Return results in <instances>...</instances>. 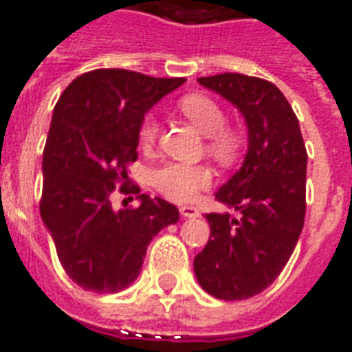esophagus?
<instances>
[{
  "label": "esophagus",
  "mask_w": 352,
  "mask_h": 352,
  "mask_svg": "<svg viewBox=\"0 0 352 352\" xmlns=\"http://www.w3.org/2000/svg\"><path fill=\"white\" fill-rule=\"evenodd\" d=\"M179 210H181V216H184V218H196L199 214V210L196 207H192V205H183Z\"/></svg>",
  "instance_id": "esophagus-1"
}]
</instances>
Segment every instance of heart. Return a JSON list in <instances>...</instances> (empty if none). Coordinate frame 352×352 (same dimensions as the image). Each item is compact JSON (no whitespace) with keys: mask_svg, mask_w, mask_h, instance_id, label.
Returning <instances> with one entry per match:
<instances>
[{"mask_svg":"<svg viewBox=\"0 0 352 352\" xmlns=\"http://www.w3.org/2000/svg\"><path fill=\"white\" fill-rule=\"evenodd\" d=\"M179 108L188 117V121L196 126L201 134L209 136L210 155L220 162H233L236 151L241 147V140L233 130L223 129L226 116L218 104L203 95L184 96ZM158 134V121L155 117H145L140 129V142L151 145ZM153 186L173 201H190L201 192L209 188L212 183V173L205 166H186V164H166L162 168L153 171L151 175Z\"/></svg>","mask_w":352,"mask_h":352,"instance_id":"heart-1","label":"heart"}]
</instances>
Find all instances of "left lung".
Here are the masks:
<instances>
[{"instance_id":"8db88e82","label":"left lung","mask_w":352,"mask_h":352,"mask_svg":"<svg viewBox=\"0 0 352 352\" xmlns=\"http://www.w3.org/2000/svg\"><path fill=\"white\" fill-rule=\"evenodd\" d=\"M197 82L241 111L248 149L241 169L214 194L239 216L205 214L210 239L194 259V272L214 298L244 300L274 282L298 242L308 155L295 111L274 83L236 72Z\"/></svg>"}]
</instances>
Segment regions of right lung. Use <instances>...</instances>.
<instances>
[{
	"mask_svg": "<svg viewBox=\"0 0 352 352\" xmlns=\"http://www.w3.org/2000/svg\"><path fill=\"white\" fill-rule=\"evenodd\" d=\"M184 82L96 69L72 80L57 100L43 155L41 216L65 272L85 291L129 287L151 241L179 220L162 197L140 194V207L121 210L110 197L117 181L129 179L126 164L136 162L145 113Z\"/></svg>",
	"mask_w": 352,
	"mask_h": 352,
	"instance_id": "1",
	"label": "right lung"
}]
</instances>
